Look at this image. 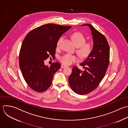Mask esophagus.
Here are the masks:
<instances>
[{"label": "esophagus", "mask_w": 128, "mask_h": 128, "mask_svg": "<svg viewBox=\"0 0 128 128\" xmlns=\"http://www.w3.org/2000/svg\"><path fill=\"white\" fill-rule=\"evenodd\" d=\"M66 66H67L66 65H64V64H62V65H61V68H65Z\"/></svg>", "instance_id": "1"}]
</instances>
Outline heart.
I'll use <instances>...</instances> for the list:
<instances>
[{"label": "heart", "mask_w": 128, "mask_h": 128, "mask_svg": "<svg viewBox=\"0 0 128 128\" xmlns=\"http://www.w3.org/2000/svg\"><path fill=\"white\" fill-rule=\"evenodd\" d=\"M72 39L76 47L77 52L82 58H86L89 56L93 50V44L90 42H86V38L80 32L74 33L71 36ZM63 39L60 38L57 42V46L59 47ZM60 61L65 65H70L78 61V57L73 54H65L59 58Z\"/></svg>", "instance_id": "b5f03b06"}]
</instances>
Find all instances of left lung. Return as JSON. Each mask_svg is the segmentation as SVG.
Wrapping results in <instances>:
<instances>
[{
  "label": "left lung",
  "mask_w": 128,
  "mask_h": 128,
  "mask_svg": "<svg viewBox=\"0 0 128 128\" xmlns=\"http://www.w3.org/2000/svg\"><path fill=\"white\" fill-rule=\"evenodd\" d=\"M90 27L93 35V50L87 58L80 65L84 69L80 70L74 66L69 77L72 90L79 95H85L95 90L104 77L110 61V48L104 35L90 24H83Z\"/></svg>",
  "instance_id": "1"
}]
</instances>
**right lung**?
<instances>
[{"label": "right lung", "instance_id": "right-lung-1", "mask_svg": "<svg viewBox=\"0 0 128 128\" xmlns=\"http://www.w3.org/2000/svg\"><path fill=\"white\" fill-rule=\"evenodd\" d=\"M70 26L47 24L30 31L25 36L19 52V67L29 87L37 92L49 88L54 74L60 69L58 62L50 67L44 64L49 56H55L57 42Z\"/></svg>", "mask_w": 128, "mask_h": 128}]
</instances>
